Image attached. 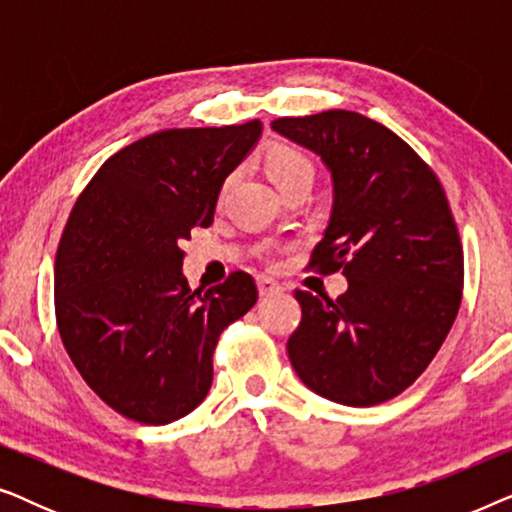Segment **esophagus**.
Returning a JSON list of instances; mask_svg holds the SVG:
<instances>
[{
	"mask_svg": "<svg viewBox=\"0 0 512 512\" xmlns=\"http://www.w3.org/2000/svg\"><path fill=\"white\" fill-rule=\"evenodd\" d=\"M256 284H258V293H261V298H270V296H275V293L282 291V286H279L275 279H270V277H258Z\"/></svg>",
	"mask_w": 512,
	"mask_h": 512,
	"instance_id": "1",
	"label": "esophagus"
}]
</instances>
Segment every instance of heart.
Returning a JSON list of instances; mask_svg holds the SVG:
<instances>
[{
	"label": "heart",
	"mask_w": 512,
	"mask_h": 512,
	"mask_svg": "<svg viewBox=\"0 0 512 512\" xmlns=\"http://www.w3.org/2000/svg\"><path fill=\"white\" fill-rule=\"evenodd\" d=\"M263 165L270 181L277 188L286 184L289 179L298 177V174L312 172L310 160H307L300 151L291 149V146H275V149H270L268 156L263 160Z\"/></svg>",
	"instance_id": "1"
}]
</instances>
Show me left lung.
<instances>
[{
  "instance_id": "obj_1",
  "label": "left lung",
  "mask_w": 512,
  "mask_h": 512,
  "mask_svg": "<svg viewBox=\"0 0 512 512\" xmlns=\"http://www.w3.org/2000/svg\"><path fill=\"white\" fill-rule=\"evenodd\" d=\"M272 130L331 174V219L312 265L347 277L335 300L296 291L291 366L328 401H389L424 373L461 305L464 254L443 186L401 137L356 111L277 118Z\"/></svg>"
}]
</instances>
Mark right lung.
Segmentation results:
<instances>
[{
    "mask_svg": "<svg viewBox=\"0 0 512 512\" xmlns=\"http://www.w3.org/2000/svg\"><path fill=\"white\" fill-rule=\"evenodd\" d=\"M261 132V121L153 132L114 153L69 214L55 256L58 331L123 417L170 424L198 408L219 335L256 305L247 272L188 289L179 244L212 226L223 181Z\"/></svg>",
    "mask_w": 512,
    "mask_h": 512,
    "instance_id": "right-lung-1",
    "label": "right lung"
}]
</instances>
